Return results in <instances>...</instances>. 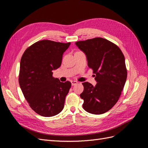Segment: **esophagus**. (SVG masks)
I'll return each mask as SVG.
<instances>
[{"mask_svg": "<svg viewBox=\"0 0 148 148\" xmlns=\"http://www.w3.org/2000/svg\"><path fill=\"white\" fill-rule=\"evenodd\" d=\"M71 85H72V86H74V85H75V84H77V83H78V82H77V81H71Z\"/></svg>", "mask_w": 148, "mask_h": 148, "instance_id": "obj_1", "label": "esophagus"}]
</instances>
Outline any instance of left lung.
I'll list each match as a JSON object with an SVG mask.
<instances>
[{
  "label": "left lung",
  "mask_w": 148,
  "mask_h": 148,
  "mask_svg": "<svg viewBox=\"0 0 148 148\" xmlns=\"http://www.w3.org/2000/svg\"><path fill=\"white\" fill-rule=\"evenodd\" d=\"M87 57L88 65L96 75L95 86L83 83L80 97L83 109L99 115L112 108L117 103L127 77L125 57L120 49L106 39L95 38L76 42Z\"/></svg>",
  "instance_id": "1"
}]
</instances>
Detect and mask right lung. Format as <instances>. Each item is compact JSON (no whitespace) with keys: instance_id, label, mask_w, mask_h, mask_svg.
I'll use <instances>...</instances> for the list:
<instances>
[{"instance_id":"obj_1","label":"right lung","mask_w":148,"mask_h":148,"mask_svg":"<svg viewBox=\"0 0 148 148\" xmlns=\"http://www.w3.org/2000/svg\"><path fill=\"white\" fill-rule=\"evenodd\" d=\"M70 42L42 40L26 49L21 57L19 84L29 105L36 113L52 117L63 110L71 83L52 77L59 68L64 52Z\"/></svg>"}]
</instances>
